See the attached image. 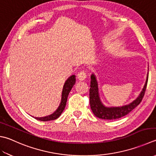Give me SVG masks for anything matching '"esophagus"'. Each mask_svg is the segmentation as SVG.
Wrapping results in <instances>:
<instances>
[{
    "label": "esophagus",
    "instance_id": "1",
    "mask_svg": "<svg viewBox=\"0 0 156 156\" xmlns=\"http://www.w3.org/2000/svg\"><path fill=\"white\" fill-rule=\"evenodd\" d=\"M77 78L79 81H83L86 78V73L84 71H80L78 73Z\"/></svg>",
    "mask_w": 156,
    "mask_h": 156
}]
</instances>
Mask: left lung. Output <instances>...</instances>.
<instances>
[{
  "label": "left lung",
  "mask_w": 156,
  "mask_h": 156,
  "mask_svg": "<svg viewBox=\"0 0 156 156\" xmlns=\"http://www.w3.org/2000/svg\"><path fill=\"white\" fill-rule=\"evenodd\" d=\"M148 74L149 73H147L145 86L138 98L130 104L117 107H107L102 103L99 96L98 82L94 74H92L91 75L90 88V104L91 109L92 110L95 116L102 119H116L126 115L133 111L140 103L145 95L148 81Z\"/></svg>",
  "instance_id": "8db88e82"
}]
</instances>
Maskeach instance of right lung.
<instances>
[{
  "mask_svg": "<svg viewBox=\"0 0 156 156\" xmlns=\"http://www.w3.org/2000/svg\"><path fill=\"white\" fill-rule=\"evenodd\" d=\"M75 75H71L70 77L68 78V79L66 81L64 85L63 86V90H62V99H61V102L60 104L59 107L57 108V110L55 111L54 113H52L49 115L43 117H34L37 120H39V121L42 122H47V121H50V120H54L55 119L58 118L60 117V115L64 111V108L66 107V101H67V98H68L69 94L71 90L72 87L74 86L75 83Z\"/></svg>",
  "mask_w": 156,
  "mask_h": 156,
  "instance_id": "add662e5",
  "label": "right lung"
}]
</instances>
